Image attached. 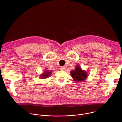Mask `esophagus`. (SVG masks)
I'll use <instances>...</instances> for the list:
<instances>
[{"mask_svg": "<svg viewBox=\"0 0 122 122\" xmlns=\"http://www.w3.org/2000/svg\"><path fill=\"white\" fill-rule=\"evenodd\" d=\"M60 69H61V70L64 71V69H65V67H64V66H61V67H60Z\"/></svg>", "mask_w": 122, "mask_h": 122, "instance_id": "34e87169", "label": "esophagus"}]
</instances>
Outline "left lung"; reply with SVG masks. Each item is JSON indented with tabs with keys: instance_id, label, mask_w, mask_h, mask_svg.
<instances>
[{
	"instance_id": "left-lung-1",
	"label": "left lung",
	"mask_w": 122,
	"mask_h": 122,
	"mask_svg": "<svg viewBox=\"0 0 122 122\" xmlns=\"http://www.w3.org/2000/svg\"><path fill=\"white\" fill-rule=\"evenodd\" d=\"M70 74L75 82L84 81L88 76V73L84 70H82L79 65L76 66L74 70L71 71Z\"/></svg>"
}]
</instances>
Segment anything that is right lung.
Instances as JSON below:
<instances>
[{"mask_svg":"<svg viewBox=\"0 0 122 122\" xmlns=\"http://www.w3.org/2000/svg\"><path fill=\"white\" fill-rule=\"evenodd\" d=\"M51 72L52 71H51L48 70V69H46V70L44 71V72H43L42 74H41L40 75V77L41 79H45L51 76Z\"/></svg>","mask_w":122,"mask_h":122,"instance_id":"obj_1","label":"right lung"}]
</instances>
